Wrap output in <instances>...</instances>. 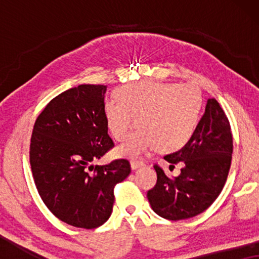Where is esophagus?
Listing matches in <instances>:
<instances>
[{
  "label": "esophagus",
  "mask_w": 259,
  "mask_h": 259,
  "mask_svg": "<svg viewBox=\"0 0 259 259\" xmlns=\"http://www.w3.org/2000/svg\"><path fill=\"white\" fill-rule=\"evenodd\" d=\"M145 164L143 161H137V160H132L131 161V167H132V169H138L140 167H143Z\"/></svg>",
  "instance_id": "1"
}]
</instances>
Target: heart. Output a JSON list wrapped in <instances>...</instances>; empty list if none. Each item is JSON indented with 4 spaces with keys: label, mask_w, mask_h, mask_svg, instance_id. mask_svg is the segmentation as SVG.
Masks as SVG:
<instances>
[{
    "label": "heart",
    "mask_w": 259,
    "mask_h": 259,
    "mask_svg": "<svg viewBox=\"0 0 259 259\" xmlns=\"http://www.w3.org/2000/svg\"><path fill=\"white\" fill-rule=\"evenodd\" d=\"M118 100L105 101L106 121L112 136L121 141L120 157L140 158L154 148L176 151L189 143L200 119L203 97L193 84L143 81L119 88ZM136 119H134V116Z\"/></svg>",
    "instance_id": "obj_1"
}]
</instances>
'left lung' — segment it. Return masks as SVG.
I'll return each mask as SVG.
<instances>
[{"label":"left lung","instance_id":"1","mask_svg":"<svg viewBox=\"0 0 259 259\" xmlns=\"http://www.w3.org/2000/svg\"><path fill=\"white\" fill-rule=\"evenodd\" d=\"M232 133L228 116L215 99H208L192 138L175 153L165 155L169 168L183 161L175 178L154 165L157 184L147 192L155 213L168 221L192 218L217 199L231 166Z\"/></svg>","mask_w":259,"mask_h":259}]
</instances>
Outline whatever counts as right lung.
Instances as JSON below:
<instances>
[{
  "label": "right lung",
  "instance_id": "1",
  "mask_svg": "<svg viewBox=\"0 0 259 259\" xmlns=\"http://www.w3.org/2000/svg\"><path fill=\"white\" fill-rule=\"evenodd\" d=\"M104 84L59 94L35 121L30 166L38 194L66 224L95 229L111 217L114 186L131 173L126 159L94 165L114 146L105 116Z\"/></svg>",
  "mask_w": 259,
  "mask_h": 259
}]
</instances>
